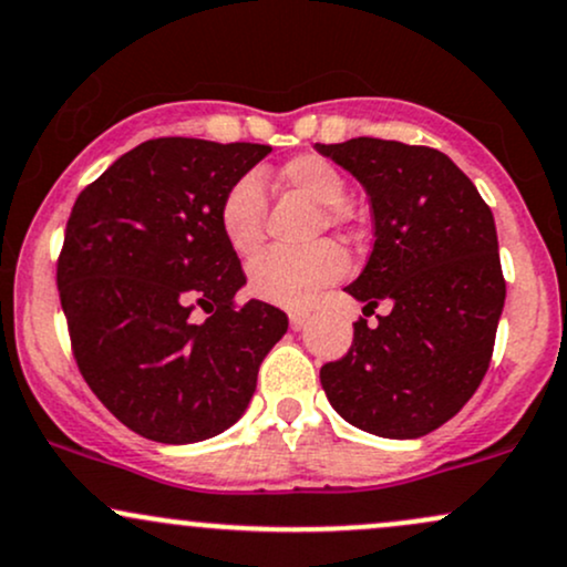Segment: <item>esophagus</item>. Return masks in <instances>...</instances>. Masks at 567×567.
Wrapping results in <instances>:
<instances>
[{
	"instance_id": "esophagus-1",
	"label": "esophagus",
	"mask_w": 567,
	"mask_h": 567,
	"mask_svg": "<svg viewBox=\"0 0 567 567\" xmlns=\"http://www.w3.org/2000/svg\"><path fill=\"white\" fill-rule=\"evenodd\" d=\"M306 324H309V315H303V311H292V315H290V328L292 330H303Z\"/></svg>"
}]
</instances>
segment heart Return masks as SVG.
<instances>
[{"mask_svg": "<svg viewBox=\"0 0 567 567\" xmlns=\"http://www.w3.org/2000/svg\"><path fill=\"white\" fill-rule=\"evenodd\" d=\"M279 181L320 205V226L347 224L341 202L347 181L317 154H301L279 167ZM266 194L256 173L239 175L218 202V226L224 239L239 256H250L264 239ZM347 252L336 243H317L303 250H266L250 264V290L264 301L301 309L317 292L347 275Z\"/></svg>", "mask_w": 567, "mask_h": 567, "instance_id": "1", "label": "heart"}]
</instances>
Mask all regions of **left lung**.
I'll return each instance as SVG.
<instances>
[{
    "instance_id": "8db88e82",
    "label": "left lung",
    "mask_w": 567,
    "mask_h": 567,
    "mask_svg": "<svg viewBox=\"0 0 567 567\" xmlns=\"http://www.w3.org/2000/svg\"><path fill=\"white\" fill-rule=\"evenodd\" d=\"M317 152L365 186L373 210V252L347 292L365 316L390 306L375 329L354 322L351 349L320 370L322 389L362 432L424 437L491 365L506 298L493 213L437 148L351 138Z\"/></svg>"
}]
</instances>
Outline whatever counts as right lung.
Wrapping results in <instances>:
<instances>
[{
    "mask_svg": "<svg viewBox=\"0 0 567 567\" xmlns=\"http://www.w3.org/2000/svg\"><path fill=\"white\" fill-rule=\"evenodd\" d=\"M271 146L154 138L76 197L58 292L82 379L141 437L186 445L229 429L288 315L234 301L245 271L218 202ZM206 311L205 323L190 315Z\"/></svg>",
    "mask_w": 567,
    "mask_h": 567,
    "instance_id": "right-lung-1",
    "label": "right lung"
}]
</instances>
